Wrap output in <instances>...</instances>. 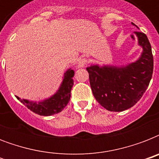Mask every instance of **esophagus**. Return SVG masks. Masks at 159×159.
<instances>
[{
	"label": "esophagus",
	"mask_w": 159,
	"mask_h": 159,
	"mask_svg": "<svg viewBox=\"0 0 159 159\" xmlns=\"http://www.w3.org/2000/svg\"><path fill=\"white\" fill-rule=\"evenodd\" d=\"M87 62H88V61H87V58H82V59L79 60V62H77V68H82L87 64Z\"/></svg>",
	"instance_id": "esophagus-1"
}]
</instances>
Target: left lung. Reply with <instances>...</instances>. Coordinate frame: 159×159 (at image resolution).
<instances>
[{
  "label": "left lung",
  "instance_id": "1",
  "mask_svg": "<svg viewBox=\"0 0 159 159\" xmlns=\"http://www.w3.org/2000/svg\"><path fill=\"white\" fill-rule=\"evenodd\" d=\"M131 25L136 26L134 23ZM139 29V28H138ZM143 51L138 59L125 65L91 64L87 67L90 85L97 102L110 111H125L145 92L152 78L153 57L148 37L134 33Z\"/></svg>",
  "mask_w": 159,
  "mask_h": 159
}]
</instances>
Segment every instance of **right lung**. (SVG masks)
<instances>
[{
	"label": "right lung",
	"mask_w": 159,
	"mask_h": 159,
	"mask_svg": "<svg viewBox=\"0 0 159 159\" xmlns=\"http://www.w3.org/2000/svg\"><path fill=\"white\" fill-rule=\"evenodd\" d=\"M74 70L72 68L67 69L63 73L62 81L58 89L56 91L54 94L48 98H45L39 102L21 99L17 96L16 98L31 111L38 114L39 116H48L59 113L69 102L71 90L73 86L72 77H74Z\"/></svg>",
	"instance_id": "right-lung-1"
}]
</instances>
